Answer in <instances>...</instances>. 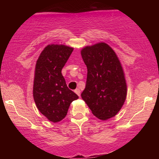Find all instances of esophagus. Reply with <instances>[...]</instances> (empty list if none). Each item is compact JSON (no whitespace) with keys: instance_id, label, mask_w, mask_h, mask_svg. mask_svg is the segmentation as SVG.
Wrapping results in <instances>:
<instances>
[{"instance_id":"esophagus-1","label":"esophagus","mask_w":159,"mask_h":159,"mask_svg":"<svg viewBox=\"0 0 159 159\" xmlns=\"http://www.w3.org/2000/svg\"><path fill=\"white\" fill-rule=\"evenodd\" d=\"M75 93L78 96H80V95H81V90H80L79 89H76V90H75Z\"/></svg>"}]
</instances>
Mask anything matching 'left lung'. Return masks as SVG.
I'll list each match as a JSON object with an SVG mask.
<instances>
[{"mask_svg":"<svg viewBox=\"0 0 159 159\" xmlns=\"http://www.w3.org/2000/svg\"><path fill=\"white\" fill-rule=\"evenodd\" d=\"M87 78L81 98L98 119L107 120L120 111L127 85L119 58L110 45L98 43L81 49Z\"/></svg>","mask_w":159,"mask_h":159,"instance_id":"1","label":"left lung"}]
</instances>
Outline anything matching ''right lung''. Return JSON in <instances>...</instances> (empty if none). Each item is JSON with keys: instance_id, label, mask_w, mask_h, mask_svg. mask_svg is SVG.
<instances>
[{"instance_id": "right-lung-1", "label": "right lung", "mask_w": 159, "mask_h": 159, "mask_svg": "<svg viewBox=\"0 0 159 159\" xmlns=\"http://www.w3.org/2000/svg\"><path fill=\"white\" fill-rule=\"evenodd\" d=\"M73 48L48 45L39 54L34 72L33 96L38 110L49 121L57 123L66 116L70 104L78 98L69 90L61 71Z\"/></svg>"}]
</instances>
